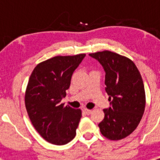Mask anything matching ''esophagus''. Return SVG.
Instances as JSON below:
<instances>
[{"instance_id": "esophagus-1", "label": "esophagus", "mask_w": 160, "mask_h": 160, "mask_svg": "<svg viewBox=\"0 0 160 160\" xmlns=\"http://www.w3.org/2000/svg\"><path fill=\"white\" fill-rule=\"evenodd\" d=\"M82 111L86 114H90V113H91V110H89V109H87V108H83Z\"/></svg>"}]
</instances>
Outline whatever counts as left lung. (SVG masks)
Wrapping results in <instances>:
<instances>
[{
	"mask_svg": "<svg viewBox=\"0 0 160 160\" xmlns=\"http://www.w3.org/2000/svg\"><path fill=\"white\" fill-rule=\"evenodd\" d=\"M106 72V92L111 107L104 109L105 116L98 124L102 135L111 140H119L136 129L146 105L141 74L131 59L104 50L90 53Z\"/></svg>",
	"mask_w": 160,
	"mask_h": 160,
	"instance_id": "left-lung-1",
	"label": "left lung"
}]
</instances>
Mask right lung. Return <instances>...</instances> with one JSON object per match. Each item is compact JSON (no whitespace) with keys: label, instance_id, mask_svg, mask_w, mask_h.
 <instances>
[{"label":"right lung","instance_id":"right-lung-1","mask_svg":"<svg viewBox=\"0 0 160 160\" xmlns=\"http://www.w3.org/2000/svg\"><path fill=\"white\" fill-rule=\"evenodd\" d=\"M85 56H56L44 61L37 65L29 79L25 95L26 111L36 131L52 144L64 145L76 135L82 111L65 107L61 101Z\"/></svg>","mask_w":160,"mask_h":160}]
</instances>
